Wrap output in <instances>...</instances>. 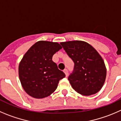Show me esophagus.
I'll list each match as a JSON object with an SVG mask.
<instances>
[{"label":"esophagus","mask_w":121,"mask_h":121,"mask_svg":"<svg viewBox=\"0 0 121 121\" xmlns=\"http://www.w3.org/2000/svg\"><path fill=\"white\" fill-rule=\"evenodd\" d=\"M64 73H65V75H66V77H68V69H65L64 70Z\"/></svg>","instance_id":"34e87169"}]
</instances>
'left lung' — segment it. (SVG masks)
Returning <instances> with one entry per match:
<instances>
[{"label": "left lung", "instance_id": "left-lung-1", "mask_svg": "<svg viewBox=\"0 0 121 121\" xmlns=\"http://www.w3.org/2000/svg\"><path fill=\"white\" fill-rule=\"evenodd\" d=\"M62 48L74 63V68L68 77L72 88L84 96L99 91L106 77L103 59L90 44L82 41L60 43Z\"/></svg>", "mask_w": 121, "mask_h": 121}]
</instances>
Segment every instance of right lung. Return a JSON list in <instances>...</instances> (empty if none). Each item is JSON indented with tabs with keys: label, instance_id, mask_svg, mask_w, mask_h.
<instances>
[{
	"label": "right lung",
	"instance_id": "1",
	"mask_svg": "<svg viewBox=\"0 0 121 121\" xmlns=\"http://www.w3.org/2000/svg\"><path fill=\"white\" fill-rule=\"evenodd\" d=\"M62 49L57 43L39 41L23 56L19 65V77L25 92L34 98L50 96L65 74L52 60L54 54Z\"/></svg>",
	"mask_w": 121,
	"mask_h": 121
}]
</instances>
